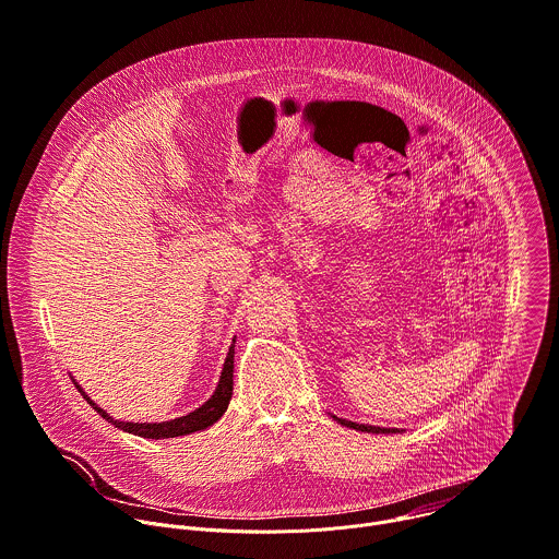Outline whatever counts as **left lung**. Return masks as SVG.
Returning a JSON list of instances; mask_svg holds the SVG:
<instances>
[{"mask_svg": "<svg viewBox=\"0 0 559 559\" xmlns=\"http://www.w3.org/2000/svg\"><path fill=\"white\" fill-rule=\"evenodd\" d=\"M337 418V416H334ZM342 425L346 427H353V429H359V431H372V433H396V429H385V427H372V425H359V423H353V420H344V418H337Z\"/></svg>", "mask_w": 559, "mask_h": 559, "instance_id": "obj_1", "label": "left lung"}]
</instances>
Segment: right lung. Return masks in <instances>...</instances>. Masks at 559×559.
I'll return each instance as SVG.
<instances>
[{"instance_id":"add662e5","label":"right lung","mask_w":559,"mask_h":559,"mask_svg":"<svg viewBox=\"0 0 559 559\" xmlns=\"http://www.w3.org/2000/svg\"><path fill=\"white\" fill-rule=\"evenodd\" d=\"M234 353H236V340L229 348V355H227V361H225V370H222V377H219V383L213 392V396L198 409L189 412L187 416H180V418H174V420H165V423H123V420H115L111 418L105 409H100L96 403H92L87 399V394L79 388V392L83 394V399L111 425H117L119 429L123 431H130V433H136V436H143V438H174V436H185V433H191V431H200V429H206L209 425H213L222 414L227 412L229 407V401H231V394H234Z\"/></svg>"}]
</instances>
